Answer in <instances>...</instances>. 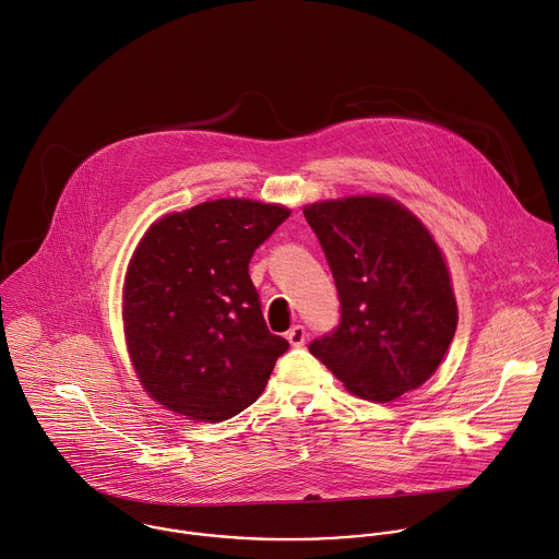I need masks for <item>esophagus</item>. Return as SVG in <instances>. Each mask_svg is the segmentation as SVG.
I'll use <instances>...</instances> for the list:
<instances>
[{
	"mask_svg": "<svg viewBox=\"0 0 559 559\" xmlns=\"http://www.w3.org/2000/svg\"><path fill=\"white\" fill-rule=\"evenodd\" d=\"M287 340H289L292 346H305V342H307V331H305V326H302V324L292 326L289 333H287Z\"/></svg>",
	"mask_w": 559,
	"mask_h": 559,
	"instance_id": "1",
	"label": "esophagus"
}]
</instances>
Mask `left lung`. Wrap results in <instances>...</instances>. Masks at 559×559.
Returning <instances> with one entry per match:
<instances>
[{
	"label": "left lung",
	"instance_id": "obj_1",
	"mask_svg": "<svg viewBox=\"0 0 559 559\" xmlns=\"http://www.w3.org/2000/svg\"><path fill=\"white\" fill-rule=\"evenodd\" d=\"M340 300V324L309 344L355 395L393 402L441 364L459 320L445 261L421 222L389 198L307 206Z\"/></svg>",
	"mask_w": 559,
	"mask_h": 559
}]
</instances>
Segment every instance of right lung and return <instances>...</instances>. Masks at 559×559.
I'll list each match as a JSON object with an SVG mask.
<instances>
[{"mask_svg": "<svg viewBox=\"0 0 559 559\" xmlns=\"http://www.w3.org/2000/svg\"><path fill=\"white\" fill-rule=\"evenodd\" d=\"M287 217L283 206L217 200L162 217L140 241L124 333L142 386L168 411L226 421L265 391L289 342L265 324L250 259Z\"/></svg>", "mask_w": 559, "mask_h": 559, "instance_id": "obj_1", "label": "right lung"}]
</instances>
